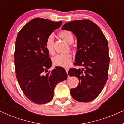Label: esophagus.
<instances>
[{
    "label": "esophagus",
    "instance_id": "1",
    "mask_svg": "<svg viewBox=\"0 0 124 124\" xmlns=\"http://www.w3.org/2000/svg\"><path fill=\"white\" fill-rule=\"evenodd\" d=\"M65 70H66V72H67V73H68V70H69V68H65Z\"/></svg>",
    "mask_w": 124,
    "mask_h": 124
}]
</instances>
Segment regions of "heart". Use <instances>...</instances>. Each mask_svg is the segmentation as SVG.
<instances>
[{
    "label": "heart",
    "mask_w": 124,
    "mask_h": 124,
    "mask_svg": "<svg viewBox=\"0 0 124 124\" xmlns=\"http://www.w3.org/2000/svg\"><path fill=\"white\" fill-rule=\"evenodd\" d=\"M58 35L68 43L71 44L74 40V37L72 32L68 30H64L60 31ZM54 39L52 35H49L45 42L46 48L51 55L54 54ZM72 60V55L70 54H58L52 58V62L55 66L67 67L70 65Z\"/></svg>",
    "instance_id": "1"
}]
</instances>
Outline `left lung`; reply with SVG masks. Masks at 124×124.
Listing matches in <instances>:
<instances>
[{
  "mask_svg": "<svg viewBox=\"0 0 124 124\" xmlns=\"http://www.w3.org/2000/svg\"><path fill=\"white\" fill-rule=\"evenodd\" d=\"M62 29L71 31L77 37L73 64L82 67L69 70V75L76 76L79 81L78 86L70 89V94L76 101L89 102L99 95L107 81L110 61L107 40L99 27L88 19L68 22Z\"/></svg>",
  "mask_w": 124,
  "mask_h": 124,
  "instance_id": "8db88e82",
  "label": "left lung"
}]
</instances>
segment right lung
I'll return each mask as SVG.
<instances>
[{"mask_svg":"<svg viewBox=\"0 0 124 124\" xmlns=\"http://www.w3.org/2000/svg\"><path fill=\"white\" fill-rule=\"evenodd\" d=\"M62 24V21L35 18L17 36L14 53L16 78L25 95L35 104L50 102L56 85L67 78L62 67H56L48 72L52 62L45 47L47 37Z\"/></svg>","mask_w":124,"mask_h":124,"instance_id":"1","label":"right lung"}]
</instances>
